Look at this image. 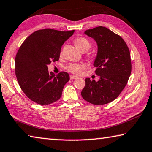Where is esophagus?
Returning <instances> with one entry per match:
<instances>
[{"mask_svg": "<svg viewBox=\"0 0 152 152\" xmlns=\"http://www.w3.org/2000/svg\"><path fill=\"white\" fill-rule=\"evenodd\" d=\"M69 78H70L71 80H73V79H76V78H78V76H74V75H70V76H69Z\"/></svg>", "mask_w": 152, "mask_h": 152, "instance_id": "esophagus-1", "label": "esophagus"}]
</instances>
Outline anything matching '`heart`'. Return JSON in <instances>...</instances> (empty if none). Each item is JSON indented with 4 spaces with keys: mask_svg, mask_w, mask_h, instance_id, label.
I'll list each match as a JSON object with an SVG mask.
<instances>
[{
    "mask_svg": "<svg viewBox=\"0 0 152 152\" xmlns=\"http://www.w3.org/2000/svg\"><path fill=\"white\" fill-rule=\"evenodd\" d=\"M74 44L76 45L78 49L82 52H86L90 49L91 47V43L89 40L83 37H79L76 38L74 40ZM84 67H85V65L83 64H78V63H74L70 64L67 66L66 69L67 70L71 72L72 74H78L80 73Z\"/></svg>",
    "mask_w": 152,
    "mask_h": 152,
    "instance_id": "b5f03b06",
    "label": "heart"
}]
</instances>
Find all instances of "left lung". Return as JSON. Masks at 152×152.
<instances>
[{
  "instance_id": "left-lung-1",
  "label": "left lung",
  "mask_w": 152,
  "mask_h": 152,
  "mask_svg": "<svg viewBox=\"0 0 152 152\" xmlns=\"http://www.w3.org/2000/svg\"><path fill=\"white\" fill-rule=\"evenodd\" d=\"M85 34L97 43L93 66L100 79L96 82L86 78L81 95L92 104H106L118 97L128 83L132 68L129 49L120 36L105 27L90 29Z\"/></svg>"
}]
</instances>
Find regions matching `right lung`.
Returning <instances> with one entry per match:
<instances>
[{
  "label": "right lung",
  "instance_id": "1",
  "mask_svg": "<svg viewBox=\"0 0 152 152\" xmlns=\"http://www.w3.org/2000/svg\"><path fill=\"white\" fill-rule=\"evenodd\" d=\"M74 32L42 29L33 32L21 45L15 57V75L21 90L32 102L45 105L61 97L69 74L61 72L55 75L49 72L47 65L58 61L62 45Z\"/></svg>",
  "mask_w": 152,
  "mask_h": 152
}]
</instances>
